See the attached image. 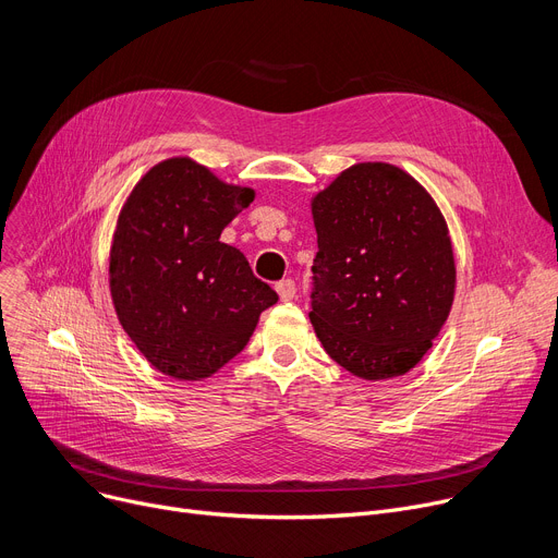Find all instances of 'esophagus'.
<instances>
[{
    "instance_id": "1",
    "label": "esophagus",
    "mask_w": 558,
    "mask_h": 558,
    "mask_svg": "<svg viewBox=\"0 0 558 558\" xmlns=\"http://www.w3.org/2000/svg\"><path fill=\"white\" fill-rule=\"evenodd\" d=\"M294 292H296V288H294L292 279H283L277 283V294L281 302H290V299H294Z\"/></svg>"
}]
</instances>
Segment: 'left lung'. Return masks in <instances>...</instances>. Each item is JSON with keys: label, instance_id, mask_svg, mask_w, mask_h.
I'll return each mask as SVG.
<instances>
[{"label": "left lung", "instance_id": "1", "mask_svg": "<svg viewBox=\"0 0 558 558\" xmlns=\"http://www.w3.org/2000/svg\"><path fill=\"white\" fill-rule=\"evenodd\" d=\"M317 230L311 322L362 379L409 373L456 294V259L434 196L391 162H355L311 198Z\"/></svg>", "mask_w": 558, "mask_h": 558}]
</instances>
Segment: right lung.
Here are the masks:
<instances>
[{
    "instance_id": "1",
    "label": "right lung",
    "mask_w": 558,
    "mask_h": 558,
    "mask_svg": "<svg viewBox=\"0 0 558 558\" xmlns=\"http://www.w3.org/2000/svg\"><path fill=\"white\" fill-rule=\"evenodd\" d=\"M254 190L190 156L154 165L126 196L109 250L120 326L162 375L205 379L239 355L277 292L221 232Z\"/></svg>"
}]
</instances>
